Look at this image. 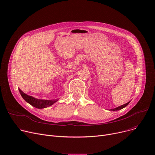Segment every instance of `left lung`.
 Segmentation results:
<instances>
[{
  "label": "left lung",
  "mask_w": 155,
  "mask_h": 155,
  "mask_svg": "<svg viewBox=\"0 0 155 155\" xmlns=\"http://www.w3.org/2000/svg\"><path fill=\"white\" fill-rule=\"evenodd\" d=\"M129 102H127V103H126V104H124V105H120V106H119V107H117V108L111 109V110L115 111V110H120V109H123L124 107H125L127 106V105L129 104Z\"/></svg>",
  "instance_id": "obj_1"
}]
</instances>
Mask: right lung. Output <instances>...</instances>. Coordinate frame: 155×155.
I'll list each match as a JSON object with an SVG mask.
<instances>
[{
	"mask_svg": "<svg viewBox=\"0 0 155 155\" xmlns=\"http://www.w3.org/2000/svg\"><path fill=\"white\" fill-rule=\"evenodd\" d=\"M19 92L22 97V98L25 100L27 102L31 104L32 106H34L38 109H43L45 107H48L49 106H51L54 102H56L58 100H41L35 99L34 97L29 96L26 94H24L23 92L19 88Z\"/></svg>",
	"mask_w": 155,
	"mask_h": 155,
	"instance_id": "add662e5",
	"label": "right lung"
}]
</instances>
